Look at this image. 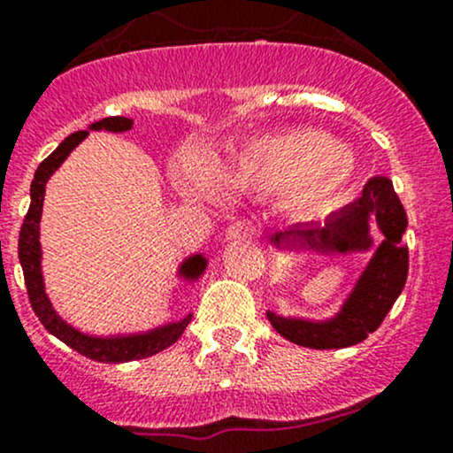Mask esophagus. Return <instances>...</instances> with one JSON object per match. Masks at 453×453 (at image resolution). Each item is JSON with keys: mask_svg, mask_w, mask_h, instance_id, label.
<instances>
[{"mask_svg": "<svg viewBox=\"0 0 453 453\" xmlns=\"http://www.w3.org/2000/svg\"><path fill=\"white\" fill-rule=\"evenodd\" d=\"M252 225L250 222L242 220V222H235V225H231L226 228V235L225 240L226 242H237V240H248V237H252Z\"/></svg>", "mask_w": 453, "mask_h": 453, "instance_id": "34e87169", "label": "esophagus"}]
</instances>
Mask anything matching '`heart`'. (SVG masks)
<instances>
[{"label":"heart","instance_id":"heart-1","mask_svg":"<svg viewBox=\"0 0 453 453\" xmlns=\"http://www.w3.org/2000/svg\"><path fill=\"white\" fill-rule=\"evenodd\" d=\"M357 173L358 162L348 149L319 131L303 129L250 140L216 170L205 155L189 150L179 179L198 196H213L216 186L231 194H285L296 211H315L337 205Z\"/></svg>","mask_w":453,"mask_h":453}]
</instances>
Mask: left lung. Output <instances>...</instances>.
<instances>
[{"label": "left lung", "instance_id": "obj_1", "mask_svg": "<svg viewBox=\"0 0 453 453\" xmlns=\"http://www.w3.org/2000/svg\"><path fill=\"white\" fill-rule=\"evenodd\" d=\"M372 226L381 231L378 242L371 235ZM406 226V211L393 183L387 177H373L357 203L330 213L324 222H300L272 233L270 244L279 252L289 246H309L319 255H372L337 313L311 319L267 311L276 333L311 349L349 348L367 339L406 285L408 248L402 244Z\"/></svg>", "mask_w": 453, "mask_h": 453}]
</instances>
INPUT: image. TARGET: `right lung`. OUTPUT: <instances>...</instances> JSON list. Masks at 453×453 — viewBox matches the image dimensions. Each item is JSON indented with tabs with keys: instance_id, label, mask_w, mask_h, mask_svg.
<instances>
[{
	"instance_id": "obj_1",
	"label": "right lung",
	"mask_w": 453,
	"mask_h": 453,
	"mask_svg": "<svg viewBox=\"0 0 453 453\" xmlns=\"http://www.w3.org/2000/svg\"><path fill=\"white\" fill-rule=\"evenodd\" d=\"M134 129V119L125 116H110V119L96 120L86 131H75L69 138L62 140L45 162L34 173V181L30 188V209L23 220L21 235H19V261H21L23 276H26L27 296L34 313L38 315L41 324L53 334L66 343L75 352L84 354L99 363H129L138 358L153 357L162 352L177 342L188 328L192 313L181 318L179 322H168L155 326L149 330H138V333H116V334H90L80 330L62 318L53 306L50 294L45 287V274H42V246H41V216H42V201H45V186L51 179V174L65 164V159L80 147L90 131H110V134H123V131ZM209 259L203 252H192L183 257L177 265V276L183 283H198L203 274L207 272Z\"/></svg>"
}]
</instances>
